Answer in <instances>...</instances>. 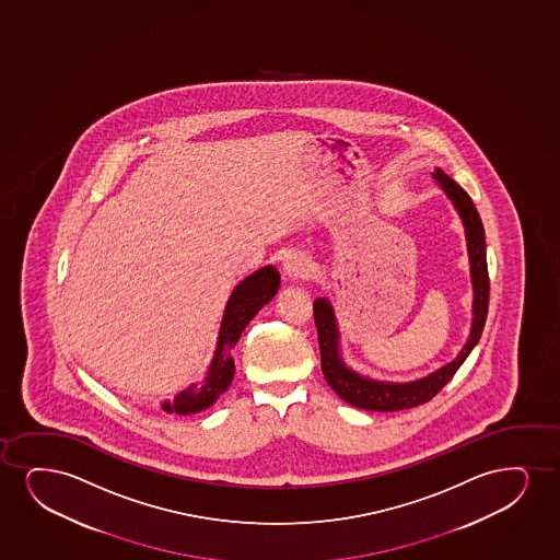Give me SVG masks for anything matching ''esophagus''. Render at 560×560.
<instances>
[{
    "label": "esophagus",
    "mask_w": 560,
    "mask_h": 560,
    "mask_svg": "<svg viewBox=\"0 0 560 560\" xmlns=\"http://www.w3.org/2000/svg\"><path fill=\"white\" fill-rule=\"evenodd\" d=\"M312 275V262L308 257L293 254L283 262V278L285 280H305Z\"/></svg>",
    "instance_id": "1"
}]
</instances>
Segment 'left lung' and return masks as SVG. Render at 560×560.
Masks as SVG:
<instances>
[{"instance_id":"1","label":"left lung","mask_w":560,"mask_h":560,"mask_svg":"<svg viewBox=\"0 0 560 560\" xmlns=\"http://www.w3.org/2000/svg\"><path fill=\"white\" fill-rule=\"evenodd\" d=\"M432 176L446 192V197L453 200L454 208L460 213L462 223L466 229L467 255H469V270H471V283H474V322H471L469 339L466 340L460 354L456 355L451 363L433 371L432 375L411 381V383L373 381L347 368V363L340 358L339 327L335 319L334 306L327 299H316L314 322L318 329L322 373L335 394L358 409L378 412L404 411V409L428 404L453 378L454 373L460 369L469 352L481 339L482 327L489 312L490 293L482 221L469 195L454 182L453 177L446 176L441 168L433 172Z\"/></svg>"}]
</instances>
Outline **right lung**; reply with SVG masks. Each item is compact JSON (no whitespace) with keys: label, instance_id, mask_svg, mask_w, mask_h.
<instances>
[{"label":"right lung","instance_id":"1","mask_svg":"<svg viewBox=\"0 0 560 560\" xmlns=\"http://www.w3.org/2000/svg\"><path fill=\"white\" fill-rule=\"evenodd\" d=\"M278 288H280V272L270 265L255 270L254 275L244 278L234 288L231 298L226 301L218 347L213 352L205 383L192 384L184 392H179L174 397V401H163L164 411L192 415V412L205 411L215 404V399L233 383L234 361L229 350L238 342L242 331L246 329L255 314L277 295Z\"/></svg>","mask_w":560,"mask_h":560}]
</instances>
